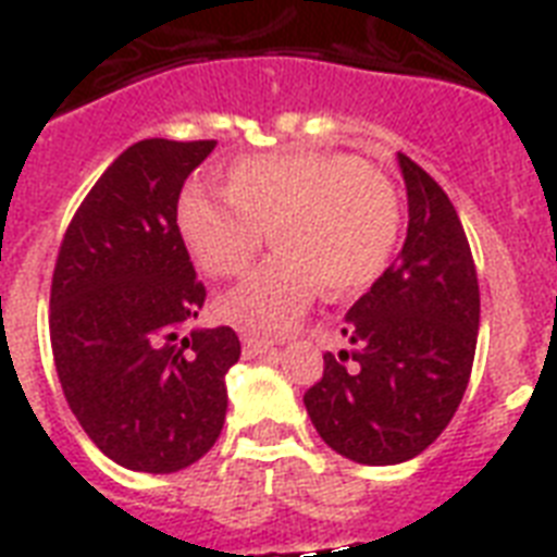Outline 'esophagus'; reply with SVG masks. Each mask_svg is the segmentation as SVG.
Wrapping results in <instances>:
<instances>
[{
    "label": "esophagus",
    "mask_w": 557,
    "mask_h": 557,
    "mask_svg": "<svg viewBox=\"0 0 557 557\" xmlns=\"http://www.w3.org/2000/svg\"><path fill=\"white\" fill-rule=\"evenodd\" d=\"M274 349V343L265 341V337H257V334H243V351L246 357H255V355H263V351Z\"/></svg>",
    "instance_id": "esophagus-1"
}]
</instances>
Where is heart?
Segmentation results:
<instances>
[{"label":"heart","instance_id":"heart-1","mask_svg":"<svg viewBox=\"0 0 557 557\" xmlns=\"http://www.w3.org/2000/svg\"><path fill=\"white\" fill-rule=\"evenodd\" d=\"M176 225L211 277L246 271L269 228L280 248L216 300V314L246 332L277 334L323 286L349 294L381 277L400 237V197L383 171L351 153H257L234 162L225 191L188 185Z\"/></svg>","mask_w":557,"mask_h":557}]
</instances>
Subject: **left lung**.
Instances as JSON below:
<instances>
[{
  "mask_svg": "<svg viewBox=\"0 0 557 557\" xmlns=\"http://www.w3.org/2000/svg\"><path fill=\"white\" fill-rule=\"evenodd\" d=\"M409 228L400 255L346 314L351 349L323 355L302 395L318 435L337 455L392 467L437 441L472 374L481 292L469 239L441 185L397 153Z\"/></svg>",
  "mask_w": 557,
  "mask_h": 557,
  "instance_id": "8db88e82",
  "label": "left lung"
}]
</instances>
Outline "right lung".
<instances>
[{
  "mask_svg": "<svg viewBox=\"0 0 557 557\" xmlns=\"http://www.w3.org/2000/svg\"><path fill=\"white\" fill-rule=\"evenodd\" d=\"M214 139H143L76 208L51 283V349L71 411L134 472L200 460L223 432L234 329H183L206 302L176 225L185 180Z\"/></svg>",
  "mask_w": 557,
  "mask_h": 557,
  "instance_id": "add662e5",
  "label": "right lung"
}]
</instances>
